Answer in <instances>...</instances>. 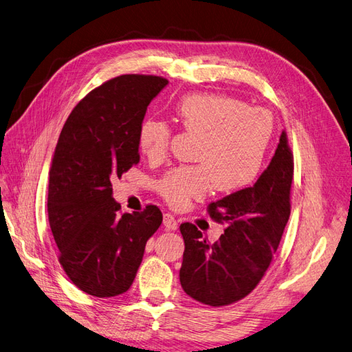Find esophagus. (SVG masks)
<instances>
[{
    "instance_id": "1",
    "label": "esophagus",
    "mask_w": 352,
    "mask_h": 352,
    "mask_svg": "<svg viewBox=\"0 0 352 352\" xmlns=\"http://www.w3.org/2000/svg\"><path fill=\"white\" fill-rule=\"evenodd\" d=\"M164 226L168 231H175L178 228V221L173 217L171 213L164 214Z\"/></svg>"
}]
</instances>
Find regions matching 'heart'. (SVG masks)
<instances>
[{"label":"heart","mask_w":352,"mask_h":352,"mask_svg":"<svg viewBox=\"0 0 352 352\" xmlns=\"http://www.w3.org/2000/svg\"><path fill=\"white\" fill-rule=\"evenodd\" d=\"M174 116L186 131L200 138L196 166H181L157 183L161 196L173 208L208 195L212 184L219 192H234L250 186L262 171L274 121L263 108L217 94H192L174 105ZM171 129L162 120L144 118L138 144L149 160L165 156Z\"/></svg>","instance_id":"heart-1"}]
</instances>
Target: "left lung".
<instances>
[{
	"label": "left lung",
	"mask_w": 352,
	"mask_h": 352,
	"mask_svg": "<svg viewBox=\"0 0 352 352\" xmlns=\"http://www.w3.org/2000/svg\"><path fill=\"white\" fill-rule=\"evenodd\" d=\"M292 153L285 131L253 187L210 203L209 214L226 228L210 244L192 223L179 226L186 250L179 282L186 294L219 307L248 296L269 267L289 219Z\"/></svg>",
	"instance_id": "8db88e82"
}]
</instances>
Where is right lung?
Instances as JSON below:
<instances>
[{
  "instance_id": "right-lung-1",
  "label": "right lung",
  "mask_w": 352,
  "mask_h": 352,
  "mask_svg": "<svg viewBox=\"0 0 352 352\" xmlns=\"http://www.w3.org/2000/svg\"><path fill=\"white\" fill-rule=\"evenodd\" d=\"M166 85V78L156 76L112 78L78 102L55 146L50 226L67 276L89 296L108 298L126 292L147 240L162 223L161 210L152 205L120 214L111 179L139 164V127Z\"/></svg>"
}]
</instances>
